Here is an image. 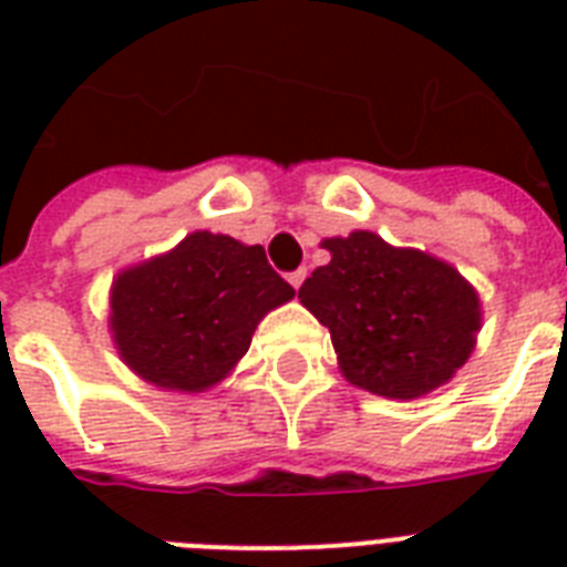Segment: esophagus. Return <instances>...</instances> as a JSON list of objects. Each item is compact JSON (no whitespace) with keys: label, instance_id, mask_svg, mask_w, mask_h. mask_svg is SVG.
<instances>
[{"label":"esophagus","instance_id":"1","mask_svg":"<svg viewBox=\"0 0 567 567\" xmlns=\"http://www.w3.org/2000/svg\"><path fill=\"white\" fill-rule=\"evenodd\" d=\"M302 279H306V267H300V270H293V274H288V282H291L293 288H297V291H300Z\"/></svg>","mask_w":567,"mask_h":567}]
</instances>
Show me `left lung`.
I'll return each instance as SVG.
<instances>
[{
	"label": "left lung",
	"mask_w": 567,
	"mask_h": 567,
	"mask_svg": "<svg viewBox=\"0 0 567 567\" xmlns=\"http://www.w3.org/2000/svg\"><path fill=\"white\" fill-rule=\"evenodd\" d=\"M329 265L302 282L300 302L329 329L353 385L414 400L450 382L474 353L480 297L456 267L373 231L327 238Z\"/></svg>",
	"instance_id": "left-lung-1"
}]
</instances>
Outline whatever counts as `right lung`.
I'll return each mask as SVG.
<instances>
[{"instance_id":"obj_1","label":"right lung","mask_w":567,"mask_h":567,"mask_svg":"<svg viewBox=\"0 0 567 567\" xmlns=\"http://www.w3.org/2000/svg\"><path fill=\"white\" fill-rule=\"evenodd\" d=\"M291 297L265 247L194 231L114 279L111 332L137 377L194 394L217 385L247 353L267 311Z\"/></svg>"}]
</instances>
